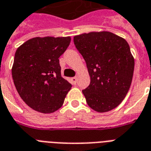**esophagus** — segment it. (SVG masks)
Wrapping results in <instances>:
<instances>
[{"instance_id":"esophagus-1","label":"esophagus","mask_w":151,"mask_h":151,"mask_svg":"<svg viewBox=\"0 0 151 151\" xmlns=\"http://www.w3.org/2000/svg\"><path fill=\"white\" fill-rule=\"evenodd\" d=\"M71 81L73 83V85H76L77 84V78L76 77H73V78H71Z\"/></svg>"}]
</instances>
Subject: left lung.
<instances>
[{"label": "left lung", "mask_w": 151, "mask_h": 151, "mask_svg": "<svg viewBox=\"0 0 151 151\" xmlns=\"http://www.w3.org/2000/svg\"><path fill=\"white\" fill-rule=\"evenodd\" d=\"M87 65L90 84L82 90L88 105L99 113L114 109L126 96L134 71V58L124 38L107 31L73 37Z\"/></svg>", "instance_id": "8db88e82"}]
</instances>
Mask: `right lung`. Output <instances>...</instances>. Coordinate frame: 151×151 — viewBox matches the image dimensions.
<instances>
[{
	"instance_id": "1",
	"label": "right lung",
	"mask_w": 151,
	"mask_h": 151,
	"mask_svg": "<svg viewBox=\"0 0 151 151\" xmlns=\"http://www.w3.org/2000/svg\"><path fill=\"white\" fill-rule=\"evenodd\" d=\"M66 37H34L15 52L12 78L29 107L44 114L59 110L72 85L62 78L59 58L70 43Z\"/></svg>"
}]
</instances>
